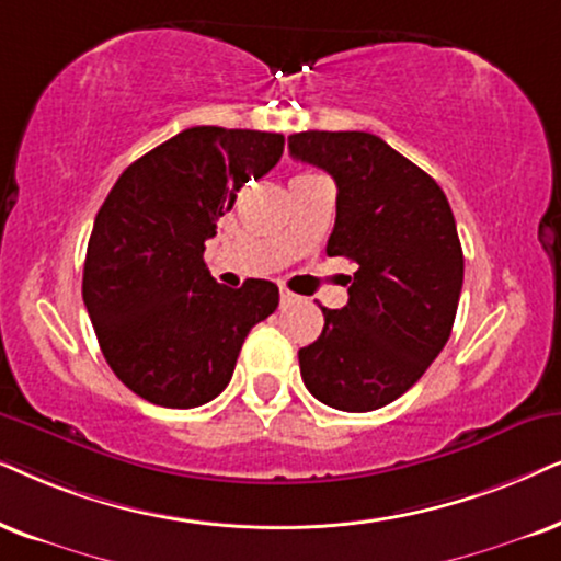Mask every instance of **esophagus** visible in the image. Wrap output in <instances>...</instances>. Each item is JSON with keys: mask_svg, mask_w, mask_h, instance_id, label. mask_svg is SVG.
<instances>
[{"mask_svg": "<svg viewBox=\"0 0 561 561\" xmlns=\"http://www.w3.org/2000/svg\"><path fill=\"white\" fill-rule=\"evenodd\" d=\"M279 300H282V305H289V302H295V295L289 293V289L282 287V295H279Z\"/></svg>", "mask_w": 561, "mask_h": 561, "instance_id": "esophagus-1", "label": "esophagus"}]
</instances>
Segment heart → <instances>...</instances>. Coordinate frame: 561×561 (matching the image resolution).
<instances>
[{
  "label": "heart",
  "mask_w": 561,
  "mask_h": 561,
  "mask_svg": "<svg viewBox=\"0 0 561 561\" xmlns=\"http://www.w3.org/2000/svg\"><path fill=\"white\" fill-rule=\"evenodd\" d=\"M300 175H305V173H300Z\"/></svg>",
  "instance_id": "heart-1"
}]
</instances>
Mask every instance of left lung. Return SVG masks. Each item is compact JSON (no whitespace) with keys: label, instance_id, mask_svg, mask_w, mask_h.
Wrapping results in <instances>:
<instances>
[{"label":"left lung","instance_id":"left-lung-1","mask_svg":"<svg viewBox=\"0 0 561 561\" xmlns=\"http://www.w3.org/2000/svg\"><path fill=\"white\" fill-rule=\"evenodd\" d=\"M289 154L336 181L329 256L357 264L350 300L297 352L302 382L339 411H373L409 391L450 339L463 251L435 179L367 131L293 134Z\"/></svg>","mask_w":561,"mask_h":561}]
</instances>
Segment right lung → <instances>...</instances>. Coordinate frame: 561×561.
<instances>
[{
    "instance_id": "1",
    "label": "right lung",
    "mask_w": 561,
    "mask_h": 561,
    "mask_svg": "<svg viewBox=\"0 0 561 561\" xmlns=\"http://www.w3.org/2000/svg\"><path fill=\"white\" fill-rule=\"evenodd\" d=\"M282 152V134L194 126L131 162L105 196L82 300L105 363L145 401L194 409L222 393L248 331L279 305L274 282L217 285L204 240Z\"/></svg>"
}]
</instances>
